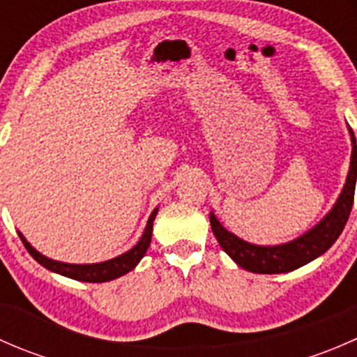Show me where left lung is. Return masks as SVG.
Masks as SVG:
<instances>
[{
	"instance_id": "left-lung-1",
	"label": "left lung",
	"mask_w": 357,
	"mask_h": 357,
	"mask_svg": "<svg viewBox=\"0 0 357 357\" xmlns=\"http://www.w3.org/2000/svg\"><path fill=\"white\" fill-rule=\"evenodd\" d=\"M352 143L351 165H349L347 178H345L344 188L328 214L312 226L309 231L297 238L290 240L280 245H255V243L245 242L243 238L236 236L235 233L228 231L221 222L218 221L214 212H211L212 233L218 238L222 250L240 266L250 273L259 275H278V273H289L307 262L314 261L316 257L325 254L330 247L337 242L351 214L352 202H354V190L357 179V145L352 129L349 128Z\"/></svg>"
}]
</instances>
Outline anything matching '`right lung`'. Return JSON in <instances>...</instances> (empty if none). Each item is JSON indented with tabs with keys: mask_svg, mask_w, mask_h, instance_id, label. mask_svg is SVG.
Here are the masks:
<instances>
[{
	"mask_svg": "<svg viewBox=\"0 0 357 357\" xmlns=\"http://www.w3.org/2000/svg\"><path fill=\"white\" fill-rule=\"evenodd\" d=\"M158 212V207L153 208V212L150 214L149 222L145 226V231H143L142 238L138 240L135 247L131 250L124 252V254L117 255V257L109 259V261L103 262H95V264H68V262H60L55 259H50L46 255H43L41 252L36 250L31 243L25 240V236L19 231L20 240H22L24 247L27 248L29 254L43 266L48 271L59 273V275L67 276V278L77 280V282H86V283H105L110 280L119 278V276L126 275L131 269H135L138 266V262L142 261L143 255L149 250L150 242H152V229H153V221H155V215Z\"/></svg>",
	"mask_w": 357,
	"mask_h": 357,
	"instance_id": "obj_1",
	"label": "right lung"
}]
</instances>
